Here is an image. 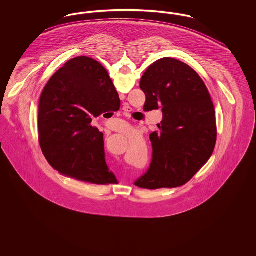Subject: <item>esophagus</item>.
Returning a JSON list of instances; mask_svg holds the SVG:
<instances>
[{
  "label": "esophagus",
  "mask_w": 256,
  "mask_h": 256,
  "mask_svg": "<svg viewBox=\"0 0 256 256\" xmlns=\"http://www.w3.org/2000/svg\"><path fill=\"white\" fill-rule=\"evenodd\" d=\"M122 110L124 111V113H126V114H128V113H130L132 112V108L130 106H124V108H122Z\"/></svg>",
  "instance_id": "esophagus-1"
}]
</instances>
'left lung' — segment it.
I'll return each instance as SVG.
<instances>
[{"instance_id": "obj_1", "label": "left lung", "mask_w": 256, "mask_h": 256, "mask_svg": "<svg viewBox=\"0 0 256 256\" xmlns=\"http://www.w3.org/2000/svg\"><path fill=\"white\" fill-rule=\"evenodd\" d=\"M144 111L162 110L158 132L150 134L152 158L134 184L141 188H174L188 182L210 158L217 139L215 108L206 86L182 61L164 58L143 74Z\"/></svg>"}]
</instances>
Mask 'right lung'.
Here are the masks:
<instances>
[{"label":"right lung","mask_w":256,"mask_h":256,"mask_svg":"<svg viewBox=\"0 0 256 256\" xmlns=\"http://www.w3.org/2000/svg\"><path fill=\"white\" fill-rule=\"evenodd\" d=\"M120 104L108 73L95 60L74 58L56 72L38 110V140L50 166L86 182H116L106 161L104 134L91 122Z\"/></svg>","instance_id":"obj_1"}]
</instances>
